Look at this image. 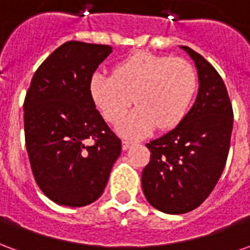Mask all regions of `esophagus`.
Instances as JSON below:
<instances>
[{"instance_id":"1","label":"esophagus","mask_w":250,"mask_h":250,"mask_svg":"<svg viewBox=\"0 0 250 250\" xmlns=\"http://www.w3.org/2000/svg\"><path fill=\"white\" fill-rule=\"evenodd\" d=\"M132 145H134V142L127 141V139H123V141H122V147H123V150H127V148H130Z\"/></svg>"}]
</instances>
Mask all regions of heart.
<instances>
[{
    "mask_svg": "<svg viewBox=\"0 0 250 250\" xmlns=\"http://www.w3.org/2000/svg\"><path fill=\"white\" fill-rule=\"evenodd\" d=\"M198 88V75L190 62L150 52L120 60L112 75L95 73L89 91L105 119L118 125L132 102L138 108L120 125L128 136H142L158 127L168 130L188 114Z\"/></svg>",
    "mask_w": 250,
    "mask_h": 250,
    "instance_id": "1",
    "label": "heart"
}]
</instances>
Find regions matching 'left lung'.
<instances>
[{
	"label": "left lung",
	"instance_id": "8db88e82",
	"mask_svg": "<svg viewBox=\"0 0 250 250\" xmlns=\"http://www.w3.org/2000/svg\"><path fill=\"white\" fill-rule=\"evenodd\" d=\"M198 71L195 103L179 125L147 143L150 162L142 173L148 204L167 214H184L204 202L225 167L233 108L225 83L199 53L182 46Z\"/></svg>",
	"mask_w": 250,
	"mask_h": 250
}]
</instances>
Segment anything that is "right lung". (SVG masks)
Masks as SVG:
<instances>
[{
  "mask_svg": "<svg viewBox=\"0 0 250 250\" xmlns=\"http://www.w3.org/2000/svg\"><path fill=\"white\" fill-rule=\"evenodd\" d=\"M112 48L66 41L42 62L24 100L25 146L37 186L80 208L103 194L122 142L95 108L89 83Z\"/></svg>",
  "mask_w": 250,
  "mask_h": 250,
  "instance_id": "1",
  "label": "right lung"
}]
</instances>
